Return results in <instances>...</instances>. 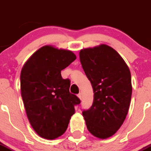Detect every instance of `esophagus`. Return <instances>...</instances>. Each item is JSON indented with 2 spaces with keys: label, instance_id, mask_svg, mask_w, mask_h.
Wrapping results in <instances>:
<instances>
[{
  "label": "esophagus",
  "instance_id": "34e87169",
  "mask_svg": "<svg viewBox=\"0 0 151 151\" xmlns=\"http://www.w3.org/2000/svg\"><path fill=\"white\" fill-rule=\"evenodd\" d=\"M78 97L80 100L82 99V95H81V93H79V94L78 95Z\"/></svg>",
  "mask_w": 151,
  "mask_h": 151
}]
</instances>
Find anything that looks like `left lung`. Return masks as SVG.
Wrapping results in <instances>:
<instances>
[{
  "label": "left lung",
  "instance_id": "8db88e82",
  "mask_svg": "<svg viewBox=\"0 0 151 151\" xmlns=\"http://www.w3.org/2000/svg\"><path fill=\"white\" fill-rule=\"evenodd\" d=\"M79 58L94 93L92 107L82 112L87 130L96 137L107 139L120 128L128 113L130 70L121 55L106 44L81 50Z\"/></svg>",
  "mask_w": 151,
  "mask_h": 151
}]
</instances>
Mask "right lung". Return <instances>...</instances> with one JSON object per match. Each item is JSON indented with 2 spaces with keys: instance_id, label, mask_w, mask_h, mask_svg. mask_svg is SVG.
Returning <instances> with one entry per match:
<instances>
[{
  "instance_id": "add662e5",
  "label": "right lung",
  "mask_w": 151,
  "mask_h": 151,
  "mask_svg": "<svg viewBox=\"0 0 151 151\" xmlns=\"http://www.w3.org/2000/svg\"><path fill=\"white\" fill-rule=\"evenodd\" d=\"M76 59L72 51L46 45L26 61L21 73V91L29 122L46 139L64 134L79 99L70 93V81L61 71Z\"/></svg>"
}]
</instances>
